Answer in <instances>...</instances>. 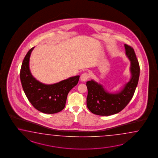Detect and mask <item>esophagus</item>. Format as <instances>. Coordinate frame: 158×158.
<instances>
[{"label":"esophagus","mask_w":158,"mask_h":158,"mask_svg":"<svg viewBox=\"0 0 158 158\" xmlns=\"http://www.w3.org/2000/svg\"><path fill=\"white\" fill-rule=\"evenodd\" d=\"M89 73H83V74H81V81L85 82L89 79Z\"/></svg>","instance_id":"obj_1"}]
</instances>
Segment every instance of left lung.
<instances>
[{"mask_svg": "<svg viewBox=\"0 0 158 158\" xmlns=\"http://www.w3.org/2000/svg\"><path fill=\"white\" fill-rule=\"evenodd\" d=\"M124 47L126 56L131 61V77L121 90L116 93H109L101 84L94 80L86 83L88 90L87 106L93 114L110 115L118 113L132 98L139 79L140 66L134 49L127 44Z\"/></svg>", "mask_w": 158, "mask_h": 158, "instance_id": "left-lung-1", "label": "left lung"}]
</instances>
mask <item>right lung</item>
<instances>
[{
    "mask_svg": "<svg viewBox=\"0 0 158 158\" xmlns=\"http://www.w3.org/2000/svg\"><path fill=\"white\" fill-rule=\"evenodd\" d=\"M34 48L27 53L22 64L20 79L23 90L31 104L39 111L46 114L58 113L64 109L68 93L77 84L80 76L70 77L52 85L37 81L29 68L30 55Z\"/></svg>",
    "mask_w": 158,
    "mask_h": 158,
    "instance_id": "right-lung-1",
    "label": "right lung"
}]
</instances>
